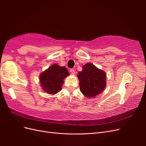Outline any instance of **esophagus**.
<instances>
[{
  "label": "esophagus",
  "mask_w": 146,
  "mask_h": 146,
  "mask_svg": "<svg viewBox=\"0 0 146 146\" xmlns=\"http://www.w3.org/2000/svg\"><path fill=\"white\" fill-rule=\"evenodd\" d=\"M70 72L72 74H75V70L74 69H70Z\"/></svg>",
  "instance_id": "1"
}]
</instances>
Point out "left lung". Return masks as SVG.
Segmentation results:
<instances>
[{"mask_svg":"<svg viewBox=\"0 0 146 146\" xmlns=\"http://www.w3.org/2000/svg\"><path fill=\"white\" fill-rule=\"evenodd\" d=\"M80 91L87 98H94L100 94L106 86V74L91 63L83 66L77 76Z\"/></svg>","mask_w":146,"mask_h":146,"instance_id":"8db88e82","label":"left lung"}]
</instances>
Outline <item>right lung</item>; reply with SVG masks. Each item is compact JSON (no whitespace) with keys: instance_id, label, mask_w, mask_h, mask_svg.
<instances>
[{"instance_id":"right-lung-1","label":"right lung","mask_w":146,"mask_h":146,"mask_svg":"<svg viewBox=\"0 0 146 146\" xmlns=\"http://www.w3.org/2000/svg\"><path fill=\"white\" fill-rule=\"evenodd\" d=\"M69 75L68 70L64 66L52 64L39 76L42 89L48 94H56L61 91L64 79Z\"/></svg>"}]
</instances>
